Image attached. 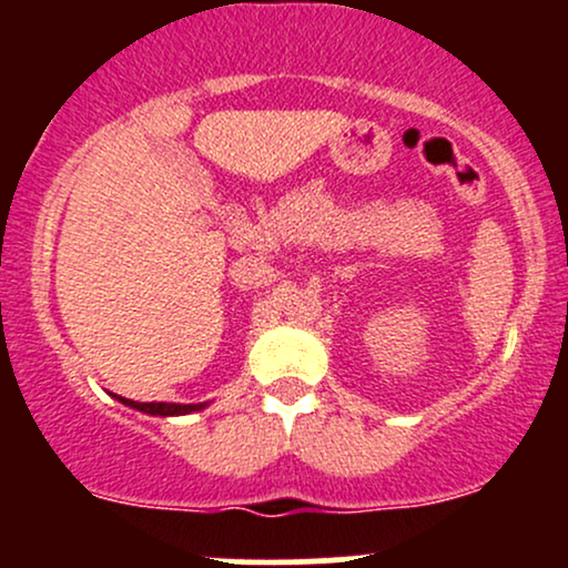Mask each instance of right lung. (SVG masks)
I'll return each instance as SVG.
<instances>
[{"instance_id":"obj_1","label":"right lung","mask_w":568,"mask_h":568,"mask_svg":"<svg viewBox=\"0 0 568 568\" xmlns=\"http://www.w3.org/2000/svg\"><path fill=\"white\" fill-rule=\"evenodd\" d=\"M114 400H120L122 406L128 408L143 410V414L149 416H186V414H194V410L211 406L207 400L205 403H139V400H128V397L122 395H114Z\"/></svg>"}]
</instances>
